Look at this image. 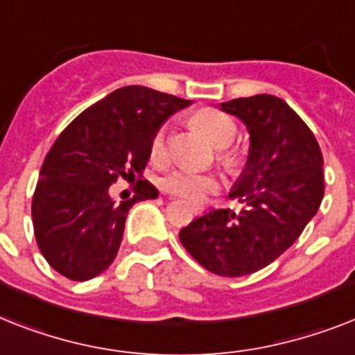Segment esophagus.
<instances>
[{"label": "esophagus", "mask_w": 355, "mask_h": 355, "mask_svg": "<svg viewBox=\"0 0 355 355\" xmlns=\"http://www.w3.org/2000/svg\"><path fill=\"white\" fill-rule=\"evenodd\" d=\"M193 211H195V213H202V207H200V206H193Z\"/></svg>", "instance_id": "1"}]
</instances>
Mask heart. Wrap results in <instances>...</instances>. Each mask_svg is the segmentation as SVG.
Returning <instances> with one entry per match:
<instances>
[{
	"label": "heart",
	"instance_id": "obj_1",
	"mask_svg": "<svg viewBox=\"0 0 355 355\" xmlns=\"http://www.w3.org/2000/svg\"><path fill=\"white\" fill-rule=\"evenodd\" d=\"M191 125L202 132L207 138V142L213 148L218 149L217 158L227 171H235L241 166V157L237 151H233L230 146L235 142L239 135L237 123L232 118L215 109H202L193 114ZM168 157V132L160 128L151 138L149 144V158L155 164H162ZM164 187L166 191L178 195V197L198 202L206 195L217 191L218 180L213 175H202V173L193 171H175L169 177L164 178Z\"/></svg>",
	"mask_w": 355,
	"mask_h": 355
}]
</instances>
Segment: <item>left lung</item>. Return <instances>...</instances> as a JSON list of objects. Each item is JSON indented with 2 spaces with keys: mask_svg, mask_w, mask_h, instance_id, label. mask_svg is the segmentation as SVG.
Masks as SVG:
<instances>
[{
  "mask_svg": "<svg viewBox=\"0 0 355 355\" xmlns=\"http://www.w3.org/2000/svg\"><path fill=\"white\" fill-rule=\"evenodd\" d=\"M218 107L250 132L246 166L230 191L244 207L207 209L178 239L207 272L243 277L286 252L318 213L324 195L322 155L313 132L281 98L255 94Z\"/></svg>",
  "mask_w": 355,
  "mask_h": 355,
  "instance_id": "obj_1",
  "label": "left lung"
}]
</instances>
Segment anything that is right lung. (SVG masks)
Here are the masks:
<instances>
[{
  "label": "right lung",
  "mask_w": 355,
  "mask_h": 355,
  "mask_svg": "<svg viewBox=\"0 0 355 355\" xmlns=\"http://www.w3.org/2000/svg\"><path fill=\"white\" fill-rule=\"evenodd\" d=\"M191 100L128 85L74 118L45 157L33 197L34 235L43 257L63 277L89 281L114 261L132 204L157 198L138 180L137 195L116 204V178L142 177L153 135Z\"/></svg>",
  "instance_id": "add662e5"
}]
</instances>
